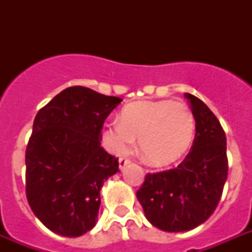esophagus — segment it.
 <instances>
[{
  "label": "esophagus",
  "mask_w": 252,
  "mask_h": 252,
  "mask_svg": "<svg viewBox=\"0 0 252 252\" xmlns=\"http://www.w3.org/2000/svg\"><path fill=\"white\" fill-rule=\"evenodd\" d=\"M129 163L130 161L128 158H120V159H119V168H120V170H124Z\"/></svg>",
  "instance_id": "34e87169"
}]
</instances>
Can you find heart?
<instances>
[{"label":"heart","instance_id":"b5f03b06","mask_svg":"<svg viewBox=\"0 0 252 252\" xmlns=\"http://www.w3.org/2000/svg\"><path fill=\"white\" fill-rule=\"evenodd\" d=\"M195 132V116L186 103L170 99L137 100L123 108L122 119L104 126L103 144L111 153L120 156L128 153L138 138L145 161L166 167L188 153Z\"/></svg>","mask_w":252,"mask_h":252}]
</instances>
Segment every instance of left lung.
Instances as JSON below:
<instances>
[{
	"label": "left lung",
	"instance_id": "1",
	"mask_svg": "<svg viewBox=\"0 0 252 252\" xmlns=\"http://www.w3.org/2000/svg\"><path fill=\"white\" fill-rule=\"evenodd\" d=\"M195 116L191 152L176 168L148 174L137 191L145 217L153 226L178 233L195 229L215 212L227 179L226 136L203 100L184 94Z\"/></svg>",
	"mask_w": 252,
	"mask_h": 252
}]
</instances>
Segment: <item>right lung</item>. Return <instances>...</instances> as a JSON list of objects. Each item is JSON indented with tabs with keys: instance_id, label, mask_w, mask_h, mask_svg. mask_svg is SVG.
Masks as SVG:
<instances>
[{
	"instance_id": "right-lung-1",
	"label": "right lung",
	"mask_w": 252,
	"mask_h": 252,
	"mask_svg": "<svg viewBox=\"0 0 252 252\" xmlns=\"http://www.w3.org/2000/svg\"><path fill=\"white\" fill-rule=\"evenodd\" d=\"M122 100L73 86L36 114L26 150V195L53 233L74 238L98 221L100 188L119 171L118 158L100 146V130Z\"/></svg>"
}]
</instances>
